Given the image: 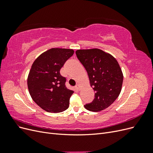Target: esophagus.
I'll list each match as a JSON object with an SVG mask.
<instances>
[{"label":"esophagus","mask_w":153,"mask_h":153,"mask_svg":"<svg viewBox=\"0 0 153 153\" xmlns=\"http://www.w3.org/2000/svg\"><path fill=\"white\" fill-rule=\"evenodd\" d=\"M75 87H76V89L77 90H80V85L79 84H76V86H75Z\"/></svg>","instance_id":"obj_1"}]
</instances>
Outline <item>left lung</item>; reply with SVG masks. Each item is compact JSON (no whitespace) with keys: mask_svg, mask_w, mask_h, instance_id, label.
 Wrapping results in <instances>:
<instances>
[{"mask_svg":"<svg viewBox=\"0 0 153 153\" xmlns=\"http://www.w3.org/2000/svg\"><path fill=\"white\" fill-rule=\"evenodd\" d=\"M76 55L85 68L95 92L94 99L85 108L92 112L108 108L118 98L123 85V72L117 60L97 48L78 50Z\"/></svg>","mask_w":153,"mask_h":153,"instance_id":"obj_1","label":"left lung"}]
</instances>
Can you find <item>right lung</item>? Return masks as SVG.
<instances>
[{"label":"right lung","mask_w":153,"mask_h":153,"mask_svg":"<svg viewBox=\"0 0 153 153\" xmlns=\"http://www.w3.org/2000/svg\"><path fill=\"white\" fill-rule=\"evenodd\" d=\"M73 53L72 49L51 48L32 64L27 79L29 93L34 102L48 112H61L69 107L74 91L66 87V78L60 70Z\"/></svg>","instance_id":"add662e5"}]
</instances>
